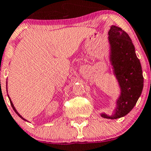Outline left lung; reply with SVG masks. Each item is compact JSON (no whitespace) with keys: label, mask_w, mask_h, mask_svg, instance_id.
<instances>
[{"label":"left lung","mask_w":151,"mask_h":151,"mask_svg":"<svg viewBox=\"0 0 151 151\" xmlns=\"http://www.w3.org/2000/svg\"><path fill=\"white\" fill-rule=\"evenodd\" d=\"M109 59L112 73L119 83L120 93L115 100L113 113H100L109 119L122 118L132 111L138 100L144 86L141 62L128 34L116 26H111L108 32Z\"/></svg>","instance_id":"1"}]
</instances>
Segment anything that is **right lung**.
Here are the masks:
<instances>
[{
  "instance_id": "right-lung-1",
  "label": "right lung",
  "mask_w": 151,
  "mask_h": 151,
  "mask_svg": "<svg viewBox=\"0 0 151 151\" xmlns=\"http://www.w3.org/2000/svg\"><path fill=\"white\" fill-rule=\"evenodd\" d=\"M6 90H7V81H6ZM7 96H8V98H9V99H10V104H11V106H12V108L14 109V112H16V113H17V115H18V116H19V117H20L21 119H23V120H24V121H26V122H27V119H25L23 117V116H22V115H20V114L19 113V112H17V109H16V108L15 107H14V104H13V103H12V101H11V99H10V96H9V95L8 94H7Z\"/></svg>"
}]
</instances>
